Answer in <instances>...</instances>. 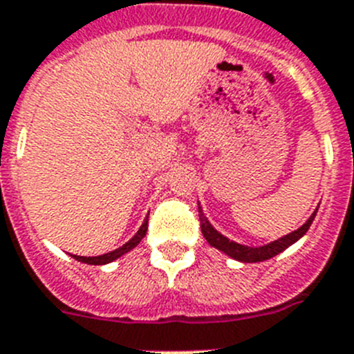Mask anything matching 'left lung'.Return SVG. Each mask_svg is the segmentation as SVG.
I'll return each instance as SVG.
<instances>
[{
  "label": "left lung",
  "mask_w": 354,
  "mask_h": 354,
  "mask_svg": "<svg viewBox=\"0 0 354 354\" xmlns=\"http://www.w3.org/2000/svg\"><path fill=\"white\" fill-rule=\"evenodd\" d=\"M315 212L317 209L314 211V214L306 220L305 225L298 228V230H294V232L287 234V236L280 237V239L273 241L270 245L266 246H259V248H252V246H245V245H239V243H234V241L227 239L225 236H221L214 227L207 221V218L204 216V211L200 209L198 205V216H200V228H202V234L204 237L207 239V243L214 248H218L220 252L227 253L228 257L236 259V261L241 262H262V261H268V259H273L274 255L278 253H282L283 250L289 248L290 245H294L299 237L305 236V232L310 228L312 221L315 218Z\"/></svg>",
  "instance_id": "left-lung-1"
}]
</instances>
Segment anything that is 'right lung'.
I'll return each instance as SVG.
<instances>
[{
    "mask_svg": "<svg viewBox=\"0 0 354 354\" xmlns=\"http://www.w3.org/2000/svg\"><path fill=\"white\" fill-rule=\"evenodd\" d=\"M147 227H149V220L143 221V225L140 227L138 232L134 234L133 239H129L126 245H122L120 248L113 250V252L104 253V255H99V257H80V255H72V257L76 259V261H80V262H84V264H93V266H102V264H108V262H113L115 259L122 257L124 253L131 252L134 246L140 245V241H142L143 237H145V234H147Z\"/></svg>",
    "mask_w": 354,
    "mask_h": 354,
    "instance_id": "add662e5",
    "label": "right lung"
}]
</instances>
